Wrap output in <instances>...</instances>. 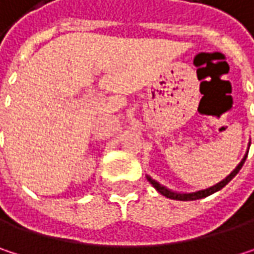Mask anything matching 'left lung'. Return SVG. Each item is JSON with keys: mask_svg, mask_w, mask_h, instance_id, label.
<instances>
[{"mask_svg": "<svg viewBox=\"0 0 254 254\" xmlns=\"http://www.w3.org/2000/svg\"><path fill=\"white\" fill-rule=\"evenodd\" d=\"M246 157H247V154L244 156V159L238 163V166L229 174L228 177L225 178V179H222L221 182H218L216 185H213V187H210V188H206V190H201V191H195V192H174V191H171V190H168V188H165L163 185H160L157 181H154V179H151L150 177H147V179L150 181V184L160 192V194H163L165 197H168V198H172V200H181V201H190V200H198V198H204V197H207V195H210V194H213V192H216V191H219L221 188H224L227 184H228L229 181L232 179V178L235 177L238 172H240V169L243 168V165H244V162H246Z\"/></svg>", "mask_w": 254, "mask_h": 254, "instance_id": "8db88e82", "label": "left lung"}]
</instances>
